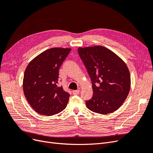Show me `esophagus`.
<instances>
[{
    "label": "esophagus",
    "instance_id": "obj_1",
    "mask_svg": "<svg viewBox=\"0 0 153 153\" xmlns=\"http://www.w3.org/2000/svg\"><path fill=\"white\" fill-rule=\"evenodd\" d=\"M80 93V90H74L73 91V95H78Z\"/></svg>",
    "mask_w": 153,
    "mask_h": 153
}]
</instances>
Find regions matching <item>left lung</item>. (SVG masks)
<instances>
[{
  "instance_id": "1",
  "label": "left lung",
  "mask_w": 153,
  "mask_h": 153,
  "mask_svg": "<svg viewBox=\"0 0 153 153\" xmlns=\"http://www.w3.org/2000/svg\"><path fill=\"white\" fill-rule=\"evenodd\" d=\"M92 81L93 95L86 101L87 107L100 114L117 110L130 90L129 69L123 60L102 46L78 49Z\"/></svg>"
}]
</instances>
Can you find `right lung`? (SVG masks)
<instances>
[{
	"instance_id": "right-lung-1",
	"label": "right lung",
	"mask_w": 153,
	"mask_h": 153,
	"mask_svg": "<svg viewBox=\"0 0 153 153\" xmlns=\"http://www.w3.org/2000/svg\"><path fill=\"white\" fill-rule=\"evenodd\" d=\"M71 48H52L36 56L24 73L23 89L36 112L53 115L66 107L69 94L59 85V70Z\"/></svg>"
}]
</instances>
